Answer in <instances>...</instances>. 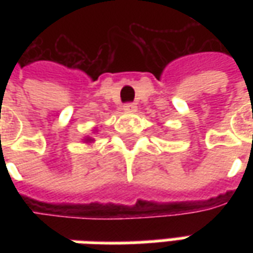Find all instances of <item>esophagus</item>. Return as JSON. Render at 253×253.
Returning <instances> with one entry per match:
<instances>
[{"mask_svg":"<svg viewBox=\"0 0 253 253\" xmlns=\"http://www.w3.org/2000/svg\"><path fill=\"white\" fill-rule=\"evenodd\" d=\"M123 110L135 111L137 110V105H135V103H126V104H123Z\"/></svg>","mask_w":253,"mask_h":253,"instance_id":"esophagus-1","label":"esophagus"}]
</instances>
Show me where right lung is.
Segmentation results:
<instances>
[{
  "label": "right lung",
  "instance_id": "1",
  "mask_svg": "<svg viewBox=\"0 0 253 253\" xmlns=\"http://www.w3.org/2000/svg\"><path fill=\"white\" fill-rule=\"evenodd\" d=\"M86 141H88V142H90V141H92V139H90V138H89V139H86Z\"/></svg>",
  "mask_w": 253,
  "mask_h": 253
}]
</instances>
